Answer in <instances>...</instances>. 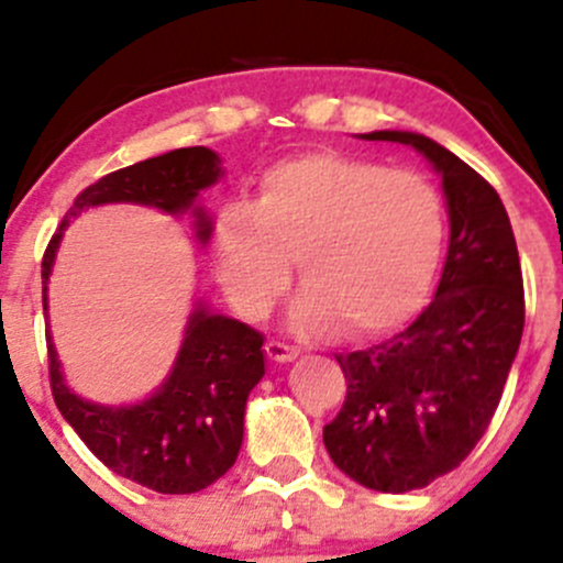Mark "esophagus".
<instances>
[{
  "instance_id": "esophagus-1",
  "label": "esophagus",
  "mask_w": 563,
  "mask_h": 563,
  "mask_svg": "<svg viewBox=\"0 0 563 563\" xmlns=\"http://www.w3.org/2000/svg\"><path fill=\"white\" fill-rule=\"evenodd\" d=\"M265 354H268L274 362H289L300 354V349L289 346V343H282V341H265Z\"/></svg>"
}]
</instances>
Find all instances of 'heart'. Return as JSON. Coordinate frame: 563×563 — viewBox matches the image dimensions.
Masks as SVG:
<instances>
[{
    "instance_id": "obj_1",
    "label": "heart",
    "mask_w": 563,
    "mask_h": 563,
    "mask_svg": "<svg viewBox=\"0 0 563 563\" xmlns=\"http://www.w3.org/2000/svg\"><path fill=\"white\" fill-rule=\"evenodd\" d=\"M443 235V198L419 172L306 153L271 166L250 207L220 211L217 279L255 322L287 292L295 260L308 287L295 306L300 328L384 335L424 303Z\"/></svg>"
}]
</instances>
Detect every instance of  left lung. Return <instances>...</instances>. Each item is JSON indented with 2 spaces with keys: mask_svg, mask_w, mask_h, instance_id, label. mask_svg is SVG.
<instances>
[{
  "mask_svg": "<svg viewBox=\"0 0 563 563\" xmlns=\"http://www.w3.org/2000/svg\"><path fill=\"white\" fill-rule=\"evenodd\" d=\"M365 139L419 150L443 177L451 217L432 303L389 341L335 356L346 400L324 449L360 486L405 494L456 470L492 424L523 335V276L510 217L475 168L410 131Z\"/></svg>",
  "mask_w": 563,
  "mask_h": 563,
  "instance_id": "8db88e82",
  "label": "left lung"
}]
</instances>
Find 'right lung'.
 Returning <instances> with one entry per match:
<instances>
[{
  "label": "right lung",
  "mask_w": 563,
  "mask_h": 563,
  "mask_svg": "<svg viewBox=\"0 0 563 563\" xmlns=\"http://www.w3.org/2000/svg\"><path fill=\"white\" fill-rule=\"evenodd\" d=\"M217 177L220 158L211 150L183 147L88 185L42 257V306L47 308V276L71 217L118 201L158 207L168 214L192 209L198 239L207 241L211 222L207 211L196 207V198ZM58 367L47 332L53 400L101 464L158 494H196L225 475L239 456L246 397L265 373L263 335L250 324L196 308L172 376L150 400L129 408L80 400L66 389Z\"/></svg>",
  "instance_id": "add662e5"
}]
</instances>
